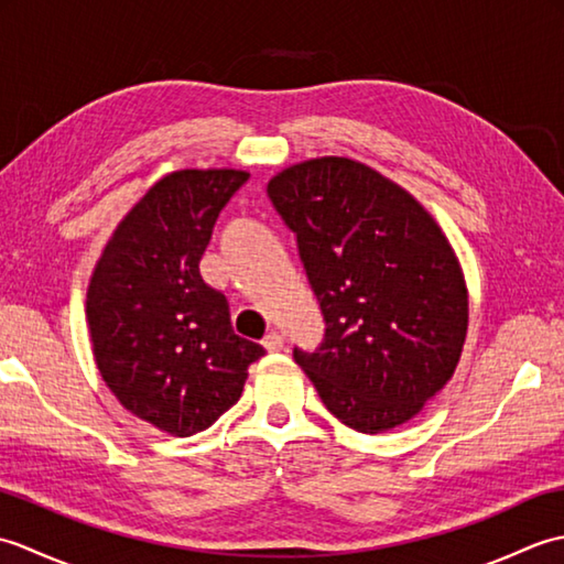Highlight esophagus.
<instances>
[{"label":"esophagus","mask_w":564,"mask_h":564,"mask_svg":"<svg viewBox=\"0 0 564 564\" xmlns=\"http://www.w3.org/2000/svg\"><path fill=\"white\" fill-rule=\"evenodd\" d=\"M261 344H263V349H267L269 354H275V351L283 349V337H281L279 332H271V334H267V339H263Z\"/></svg>","instance_id":"34e87169"}]
</instances>
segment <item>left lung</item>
<instances>
[{
  "instance_id": "8db88e82",
  "label": "left lung",
  "mask_w": 564,
  "mask_h": 564,
  "mask_svg": "<svg viewBox=\"0 0 564 564\" xmlns=\"http://www.w3.org/2000/svg\"><path fill=\"white\" fill-rule=\"evenodd\" d=\"M267 191L327 322L319 349L293 351L297 366L349 429L410 422L453 378L467 334L448 237L410 191L349 158L285 166Z\"/></svg>"
}]
</instances>
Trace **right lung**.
I'll return each instance as SVG.
<instances>
[{"label": "right lung", "instance_id": "obj_1", "mask_svg": "<svg viewBox=\"0 0 564 564\" xmlns=\"http://www.w3.org/2000/svg\"><path fill=\"white\" fill-rule=\"evenodd\" d=\"M242 170L162 176L123 220L94 267L87 325L94 361L116 400L172 436L208 429L239 400L263 349L237 337L225 295L198 263Z\"/></svg>", "mask_w": 564, "mask_h": 564}]
</instances>
